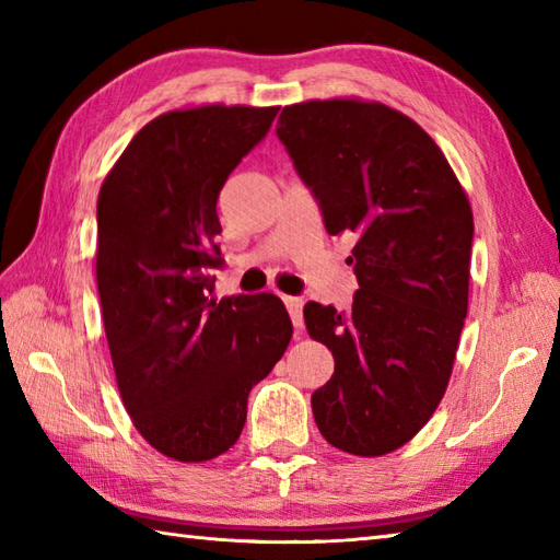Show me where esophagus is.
Returning <instances> with one entry per match:
<instances>
[{
	"label": "esophagus",
	"mask_w": 560,
	"mask_h": 560,
	"mask_svg": "<svg viewBox=\"0 0 560 560\" xmlns=\"http://www.w3.org/2000/svg\"><path fill=\"white\" fill-rule=\"evenodd\" d=\"M283 303H287V311L293 319V327L301 331L303 329V299H293V295H287Z\"/></svg>",
	"instance_id": "34e87169"
}]
</instances>
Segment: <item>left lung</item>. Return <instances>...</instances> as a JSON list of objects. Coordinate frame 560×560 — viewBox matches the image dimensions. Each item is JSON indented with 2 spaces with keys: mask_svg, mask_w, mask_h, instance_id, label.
I'll return each instance as SVG.
<instances>
[{
  "mask_svg": "<svg viewBox=\"0 0 560 560\" xmlns=\"http://www.w3.org/2000/svg\"><path fill=\"white\" fill-rule=\"evenodd\" d=\"M277 135L327 233L355 237L351 311L303 307L307 335L335 355L313 392L315 423L341 452L383 457L421 431L450 383L469 305V197L425 129L385 103H293Z\"/></svg>",
  "mask_w": 560,
  "mask_h": 560,
  "instance_id": "obj_1",
  "label": "left lung"
}]
</instances>
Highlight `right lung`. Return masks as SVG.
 Instances as JSON below:
<instances>
[{"instance_id": "right-lung-1", "label": "right lung", "mask_w": 560, "mask_h": 560, "mask_svg": "<svg viewBox=\"0 0 560 560\" xmlns=\"http://www.w3.org/2000/svg\"><path fill=\"white\" fill-rule=\"evenodd\" d=\"M279 108L187 105L153 117L98 192L96 281L117 389L161 455L207 462L241 438L247 395L287 351L273 293L209 299L217 201Z\"/></svg>"}]
</instances>
